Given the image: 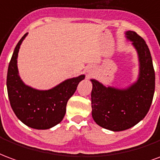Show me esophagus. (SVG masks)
Returning a JSON list of instances; mask_svg holds the SVG:
<instances>
[{
  "mask_svg": "<svg viewBox=\"0 0 160 160\" xmlns=\"http://www.w3.org/2000/svg\"><path fill=\"white\" fill-rule=\"evenodd\" d=\"M90 72H92V70H88V72L90 73Z\"/></svg>",
  "mask_w": 160,
  "mask_h": 160,
  "instance_id": "obj_1",
  "label": "esophagus"
}]
</instances>
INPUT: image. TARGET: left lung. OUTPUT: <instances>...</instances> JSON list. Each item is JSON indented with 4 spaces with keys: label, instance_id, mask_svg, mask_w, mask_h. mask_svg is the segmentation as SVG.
I'll use <instances>...</instances> for the list:
<instances>
[{
    "label": "left lung",
    "instance_id": "8db88e82",
    "mask_svg": "<svg viewBox=\"0 0 160 160\" xmlns=\"http://www.w3.org/2000/svg\"><path fill=\"white\" fill-rule=\"evenodd\" d=\"M125 35L138 53L140 72L137 81L129 88L120 89L106 87L91 79L92 117L98 125L112 131L129 129L143 119L154 94L155 72L148 47L135 31H127Z\"/></svg>",
    "mask_w": 160,
    "mask_h": 160
}]
</instances>
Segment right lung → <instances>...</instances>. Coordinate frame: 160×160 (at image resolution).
Wrapping results in <instances>:
<instances>
[{
	"label": "right lung",
	"instance_id": "obj_1",
	"mask_svg": "<svg viewBox=\"0 0 160 160\" xmlns=\"http://www.w3.org/2000/svg\"><path fill=\"white\" fill-rule=\"evenodd\" d=\"M26 36L27 33L18 42L8 66V98L12 109L22 123L33 129H50L62 121L67 101L85 76L67 79L48 90H38L24 84L18 75L17 58L21 43Z\"/></svg>",
	"mask_w": 160,
	"mask_h": 160
}]
</instances>
